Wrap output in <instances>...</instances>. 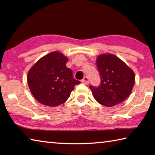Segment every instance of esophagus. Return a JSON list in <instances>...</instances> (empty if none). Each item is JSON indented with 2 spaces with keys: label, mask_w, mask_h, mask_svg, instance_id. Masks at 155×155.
<instances>
[{
  "label": "esophagus",
  "mask_w": 155,
  "mask_h": 155,
  "mask_svg": "<svg viewBox=\"0 0 155 155\" xmlns=\"http://www.w3.org/2000/svg\"><path fill=\"white\" fill-rule=\"evenodd\" d=\"M81 82H82L84 84H86V85H87V84L89 83V78H88V77H84L83 79L81 80Z\"/></svg>",
  "instance_id": "1"
}]
</instances>
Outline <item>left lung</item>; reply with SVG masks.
Wrapping results in <instances>:
<instances>
[{
	"mask_svg": "<svg viewBox=\"0 0 155 155\" xmlns=\"http://www.w3.org/2000/svg\"><path fill=\"white\" fill-rule=\"evenodd\" d=\"M96 65L101 82L98 87L90 86L96 101L106 107H112L125 101L135 84L133 70L111 54L99 55Z\"/></svg>",
	"mask_w": 155,
	"mask_h": 155,
	"instance_id": "8db88e82",
	"label": "left lung"
}]
</instances>
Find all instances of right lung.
I'll list each match as a JSON object with an SVG mask.
<instances>
[{"label":"right lung","instance_id":"1","mask_svg":"<svg viewBox=\"0 0 155 155\" xmlns=\"http://www.w3.org/2000/svg\"><path fill=\"white\" fill-rule=\"evenodd\" d=\"M68 58L59 52H52L37 61L28 72V87L37 101L49 107L64 103L76 85L81 82L73 78L66 67Z\"/></svg>","mask_w":155,"mask_h":155}]
</instances>
